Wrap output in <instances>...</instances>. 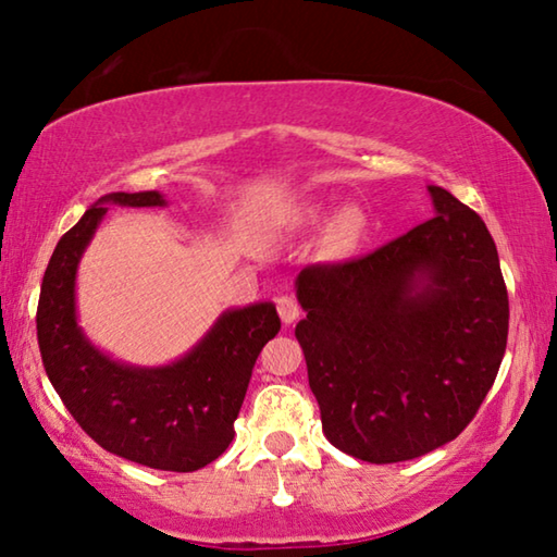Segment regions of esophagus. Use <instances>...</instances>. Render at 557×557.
I'll list each match as a JSON object with an SVG mask.
<instances>
[{
	"instance_id": "1",
	"label": "esophagus",
	"mask_w": 557,
	"mask_h": 557,
	"mask_svg": "<svg viewBox=\"0 0 557 557\" xmlns=\"http://www.w3.org/2000/svg\"><path fill=\"white\" fill-rule=\"evenodd\" d=\"M276 310H278L281 323H284V325L296 323L298 315H300V306H298V300L294 296H278L276 298Z\"/></svg>"
}]
</instances>
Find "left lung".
I'll return each mask as SVG.
<instances>
[{
	"label": "left lung",
	"instance_id": "obj_1",
	"mask_svg": "<svg viewBox=\"0 0 557 557\" xmlns=\"http://www.w3.org/2000/svg\"><path fill=\"white\" fill-rule=\"evenodd\" d=\"M435 218L352 261L298 273L296 325L323 433L388 465L455 441L480 411L509 335L499 253L480 214L428 185Z\"/></svg>",
	"mask_w": 557,
	"mask_h": 557
}]
</instances>
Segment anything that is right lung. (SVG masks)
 I'll list each match as a JSON object with an SVG mask.
<instances>
[{"mask_svg": "<svg viewBox=\"0 0 557 557\" xmlns=\"http://www.w3.org/2000/svg\"><path fill=\"white\" fill-rule=\"evenodd\" d=\"M161 208L163 195L110 193L67 230L44 273L38 349L55 394L77 425L124 460L195 472L227 450L261 347L276 337L273 304L227 310L198 345L165 367H132L100 352L77 325L75 273L107 208Z\"/></svg>", "mask_w": 557, "mask_h": 557, "instance_id": "obj_1", "label": "right lung"}]
</instances>
